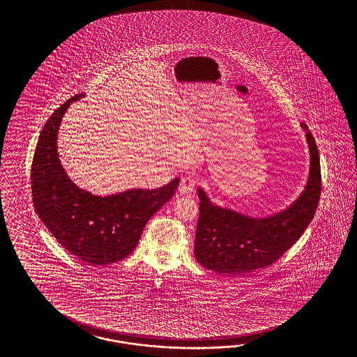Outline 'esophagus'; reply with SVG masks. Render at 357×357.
<instances>
[{
    "mask_svg": "<svg viewBox=\"0 0 357 357\" xmlns=\"http://www.w3.org/2000/svg\"><path fill=\"white\" fill-rule=\"evenodd\" d=\"M194 176H192V175H187V176L182 178L181 184H179V187H178V191H179V194L191 195L192 194V191H194Z\"/></svg>",
    "mask_w": 357,
    "mask_h": 357,
    "instance_id": "34e87169",
    "label": "esophagus"
}]
</instances>
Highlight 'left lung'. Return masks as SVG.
Listing matches in <instances>:
<instances>
[{"instance_id": "8db88e82", "label": "left lung", "mask_w": 357, "mask_h": 357, "mask_svg": "<svg viewBox=\"0 0 357 357\" xmlns=\"http://www.w3.org/2000/svg\"><path fill=\"white\" fill-rule=\"evenodd\" d=\"M309 146V175L301 194L289 206L266 216H250L217 206L203 187L195 236V258L206 270L241 275L267 267L292 248L313 220L321 196L319 153L313 135L301 123Z\"/></svg>"}]
</instances>
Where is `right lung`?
<instances>
[{
  "mask_svg": "<svg viewBox=\"0 0 357 357\" xmlns=\"http://www.w3.org/2000/svg\"><path fill=\"white\" fill-rule=\"evenodd\" d=\"M84 97L66 100L40 132L31 166L33 206L64 249L87 264L107 266L133 252L146 222L175 194L179 178L155 190L130 188L105 196L78 187L61 165L57 135L69 106Z\"/></svg>",
  "mask_w": 357,
  "mask_h": 357,
  "instance_id": "1",
  "label": "right lung"
}]
</instances>
